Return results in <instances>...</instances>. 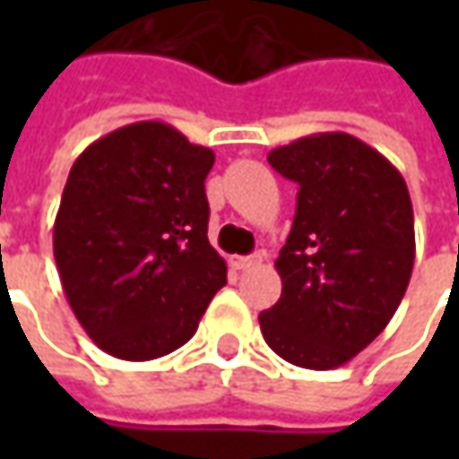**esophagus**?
Wrapping results in <instances>:
<instances>
[{
	"instance_id": "34e87169",
	"label": "esophagus",
	"mask_w": 459,
	"mask_h": 459,
	"mask_svg": "<svg viewBox=\"0 0 459 459\" xmlns=\"http://www.w3.org/2000/svg\"><path fill=\"white\" fill-rule=\"evenodd\" d=\"M263 263V253H257V255H247V257H235L232 260V265L238 268V271H250V268H255Z\"/></svg>"
}]
</instances>
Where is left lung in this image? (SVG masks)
<instances>
[{"instance_id": "8db88e82", "label": "left lung", "mask_w": 459, "mask_h": 459, "mask_svg": "<svg viewBox=\"0 0 459 459\" xmlns=\"http://www.w3.org/2000/svg\"><path fill=\"white\" fill-rule=\"evenodd\" d=\"M299 184L291 235L275 271L281 299L260 332L286 362L332 370L378 337L414 268V209L403 176L347 133H316L268 152Z\"/></svg>"}]
</instances>
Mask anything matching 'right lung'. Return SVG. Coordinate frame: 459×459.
<instances>
[{
    "label": "right lung",
    "mask_w": 459,
    "mask_h": 459,
    "mask_svg": "<svg viewBox=\"0 0 459 459\" xmlns=\"http://www.w3.org/2000/svg\"><path fill=\"white\" fill-rule=\"evenodd\" d=\"M212 166L209 148L152 119L99 137L71 166L53 255L79 325L119 360L178 350L227 283L206 238Z\"/></svg>",
    "instance_id": "right-lung-1"
}]
</instances>
